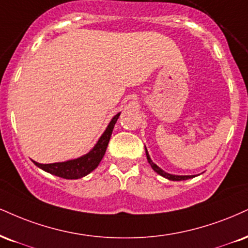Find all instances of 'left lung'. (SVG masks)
<instances>
[{
    "label": "left lung",
    "instance_id": "1",
    "mask_svg": "<svg viewBox=\"0 0 248 248\" xmlns=\"http://www.w3.org/2000/svg\"><path fill=\"white\" fill-rule=\"evenodd\" d=\"M145 153H147V158H148V162H149V164H150L151 165V168L154 169V171H156L158 174H160L162 175V177H164V178H166V179H169V180H173V181H180V180H187V179H190V178H193L194 175H173V174H169V173H166V172H164L162 169H159L158 168V166L156 165V164H155L153 160L150 159V156H149V154H148V151H145Z\"/></svg>",
    "mask_w": 248,
    "mask_h": 248
}]
</instances>
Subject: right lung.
I'll list each match as a JSON object with an SVG mask.
<instances>
[{"mask_svg": "<svg viewBox=\"0 0 248 248\" xmlns=\"http://www.w3.org/2000/svg\"><path fill=\"white\" fill-rule=\"evenodd\" d=\"M120 116V113H118L109 124L107 126L106 130L99 139L94 148L92 149L89 154L85 156L77 158V159L68 160L63 163H53V164H39L33 162L38 168H40L44 171L50 173V174L58 175L60 178L63 179H79L85 177L86 174L93 171V170L99 165L100 160L103 159L104 155L106 153V148L108 145L109 139H111L113 128L116 120Z\"/></svg>", "mask_w": 248, "mask_h": 248, "instance_id": "1", "label": "right lung"}]
</instances>
